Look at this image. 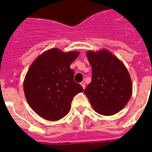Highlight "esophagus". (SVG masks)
<instances>
[{"mask_svg":"<svg viewBox=\"0 0 152 152\" xmlns=\"http://www.w3.org/2000/svg\"><path fill=\"white\" fill-rule=\"evenodd\" d=\"M80 84H81V86H82V87H83V89H85V88H86L85 82H84V81H82V82H81V83H80Z\"/></svg>","mask_w":152,"mask_h":152,"instance_id":"obj_1","label":"esophagus"}]
</instances>
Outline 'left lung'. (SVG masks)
Returning <instances> with one entry per match:
<instances>
[{"instance_id":"obj_1","label":"left lung","mask_w":152,"mask_h":152,"mask_svg":"<svg viewBox=\"0 0 152 152\" xmlns=\"http://www.w3.org/2000/svg\"><path fill=\"white\" fill-rule=\"evenodd\" d=\"M92 68L91 82L84 90L93 108L102 115H113L128 103L132 91L129 73L122 62L102 50L88 51Z\"/></svg>"}]
</instances>
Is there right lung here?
<instances>
[{"mask_svg": "<svg viewBox=\"0 0 152 152\" xmlns=\"http://www.w3.org/2000/svg\"><path fill=\"white\" fill-rule=\"evenodd\" d=\"M78 52L64 53L57 48L38 57L25 77L23 88L27 102L39 116L49 121L61 119L69 112L76 94L83 91L73 80L70 64Z\"/></svg>", "mask_w": 152, "mask_h": 152, "instance_id": "right-lung-1", "label": "right lung"}]
</instances>
